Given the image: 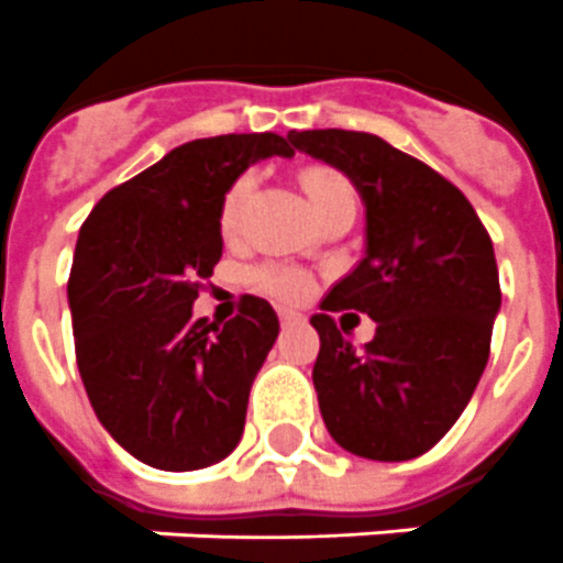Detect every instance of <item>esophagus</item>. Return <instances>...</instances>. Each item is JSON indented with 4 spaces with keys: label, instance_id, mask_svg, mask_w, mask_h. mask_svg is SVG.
<instances>
[{
    "label": "esophagus",
    "instance_id": "1",
    "mask_svg": "<svg viewBox=\"0 0 563 563\" xmlns=\"http://www.w3.org/2000/svg\"><path fill=\"white\" fill-rule=\"evenodd\" d=\"M278 319H282V325H294V322H302V317H299L296 310H287V308L278 310Z\"/></svg>",
    "mask_w": 563,
    "mask_h": 563
}]
</instances>
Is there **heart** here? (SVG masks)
<instances>
[{"instance_id":"heart-1","label":"heart","mask_w":563,"mask_h":563,"mask_svg":"<svg viewBox=\"0 0 563 563\" xmlns=\"http://www.w3.org/2000/svg\"><path fill=\"white\" fill-rule=\"evenodd\" d=\"M255 177L253 174H241V177L227 188L223 203H220V232L232 235L241 223V211H244L246 200L253 195ZM302 186L308 191L310 203L322 214L325 209L336 203H354L352 183L340 174V170L328 168V165H310L302 170ZM246 282L250 287L261 290V294L273 296L278 302H302L313 290V278L308 269L294 267V264H278V261H264L255 267L246 269Z\"/></svg>"}]
</instances>
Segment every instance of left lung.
Wrapping results in <instances>:
<instances>
[{
  "instance_id": "left-lung-1",
  "label": "left lung",
  "mask_w": 563,
  "mask_h": 563,
  "mask_svg": "<svg viewBox=\"0 0 563 563\" xmlns=\"http://www.w3.org/2000/svg\"><path fill=\"white\" fill-rule=\"evenodd\" d=\"M287 139L343 170L366 206V255L310 317L322 421L354 456L416 460L456 424L488 363L500 310L492 238L451 179L380 136L331 128ZM336 309L368 312L376 340L357 353Z\"/></svg>"
}]
</instances>
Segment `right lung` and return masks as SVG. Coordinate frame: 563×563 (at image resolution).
<instances>
[{"instance_id":"1","label":"right lung","mask_w":563,"mask_h":563,"mask_svg":"<svg viewBox=\"0 0 563 563\" xmlns=\"http://www.w3.org/2000/svg\"><path fill=\"white\" fill-rule=\"evenodd\" d=\"M294 156L276 133L174 147L89 211L69 273L80 380L115 442L159 471H197L235 451L250 386L278 336L267 299L229 322L191 317L223 255L220 203L253 162Z\"/></svg>"}]
</instances>
